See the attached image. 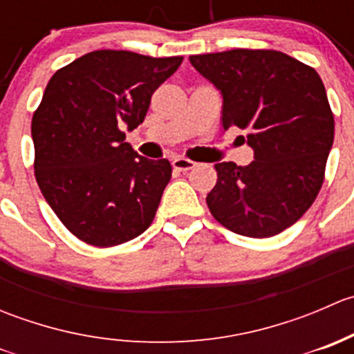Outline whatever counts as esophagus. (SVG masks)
Listing matches in <instances>:
<instances>
[{"mask_svg":"<svg viewBox=\"0 0 354 354\" xmlns=\"http://www.w3.org/2000/svg\"><path fill=\"white\" fill-rule=\"evenodd\" d=\"M173 167L178 171H190L195 167V162L190 159H183V157H178V159L173 160Z\"/></svg>","mask_w":354,"mask_h":354,"instance_id":"34e87169","label":"esophagus"}]
</instances>
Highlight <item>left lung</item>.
<instances>
[{"instance_id": "1", "label": "left lung", "mask_w": 354, "mask_h": 354, "mask_svg": "<svg viewBox=\"0 0 354 354\" xmlns=\"http://www.w3.org/2000/svg\"><path fill=\"white\" fill-rule=\"evenodd\" d=\"M223 97V128L238 127L253 160L217 162L207 195L212 216L233 233L269 238L295 224L319 195L334 142V116L313 68L270 49L190 56Z\"/></svg>"}]
</instances>
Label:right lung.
I'll return each instance as SVG.
<instances>
[{"label": "right lung", "mask_w": 354, "mask_h": 354, "mask_svg": "<svg viewBox=\"0 0 354 354\" xmlns=\"http://www.w3.org/2000/svg\"><path fill=\"white\" fill-rule=\"evenodd\" d=\"M181 62L101 49L49 80L32 118L35 180L78 240L114 246L151 226L171 164L138 156L121 128L145 120L154 91Z\"/></svg>", "instance_id": "add662e5"}]
</instances>
